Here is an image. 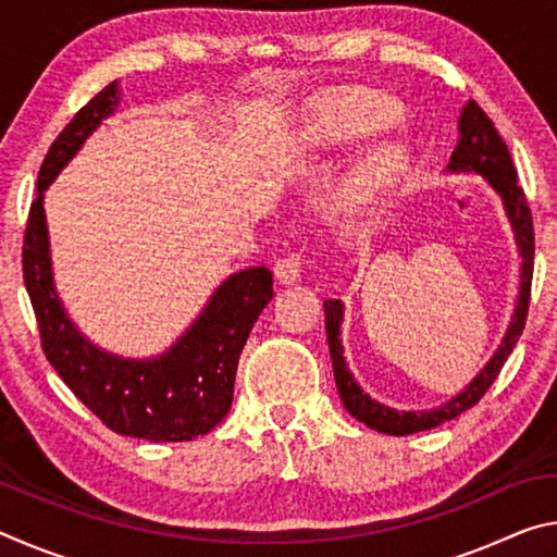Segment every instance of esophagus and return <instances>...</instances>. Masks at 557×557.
Wrapping results in <instances>:
<instances>
[{
	"instance_id": "obj_1",
	"label": "esophagus",
	"mask_w": 557,
	"mask_h": 557,
	"mask_svg": "<svg viewBox=\"0 0 557 557\" xmlns=\"http://www.w3.org/2000/svg\"><path fill=\"white\" fill-rule=\"evenodd\" d=\"M307 265V256L305 250H292V252H285L277 260L275 265V277L280 282H285V285H289V282H297L299 275H301V268Z\"/></svg>"
}]
</instances>
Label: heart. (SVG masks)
Masks as SVG:
<instances>
[{
	"mask_svg": "<svg viewBox=\"0 0 557 557\" xmlns=\"http://www.w3.org/2000/svg\"><path fill=\"white\" fill-rule=\"evenodd\" d=\"M338 120H342V129L346 132V137H361L385 125L391 120V110L381 100L354 96L344 100ZM405 164H408V154H405V149L398 143L375 145L363 154L351 176H348L344 186L346 201L356 206L375 201L398 182L400 174L405 172Z\"/></svg>",
	"mask_w": 557,
	"mask_h": 557,
	"instance_id": "obj_1",
	"label": "heart"
}]
</instances>
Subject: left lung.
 <instances>
[{
    "mask_svg": "<svg viewBox=\"0 0 557 557\" xmlns=\"http://www.w3.org/2000/svg\"><path fill=\"white\" fill-rule=\"evenodd\" d=\"M449 172H476L488 178L498 194H502L508 221L513 225L516 243L521 248L523 268H521V295H518V305L513 312V322L508 326L504 336V344L494 354L492 361L486 363V369L469 383L465 393H459L457 398H451L447 405H442L437 410L430 412H398L385 405L375 403L369 393L361 391V385L354 381L351 371L346 369L344 361V346L338 338V326L344 319V307L338 299H326L324 312H326V336H329V351H332L334 363V379L338 388V398H342L344 408L354 414L356 420H361L363 425L371 430L385 432V435H412V432L437 428L440 422L457 418L471 405H476L484 398V393L492 388L496 375L502 373L508 354L513 351L518 336L523 334L528 305H531V282H533V252H535V235H533V215L531 206L523 194V188L518 186L516 166L511 152H508L506 143L498 135L494 122L488 120L486 112L476 106L474 100L467 102V108L461 110L459 117V143L455 152L449 157Z\"/></svg>",
    "mask_w": 557,
    "mask_h": 557,
    "instance_id": "8db88e82",
    "label": "left lung"
}]
</instances>
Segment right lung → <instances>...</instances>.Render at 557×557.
Masks as SVG:
<instances>
[{
  "label": "right lung",
  "mask_w": 557,
  "mask_h": 557,
  "mask_svg": "<svg viewBox=\"0 0 557 557\" xmlns=\"http://www.w3.org/2000/svg\"><path fill=\"white\" fill-rule=\"evenodd\" d=\"M117 83L102 88L53 139L36 182L22 248L24 285L29 292L41 348L86 408L117 435L186 442L211 432L228 414L238 358L252 324L272 299V272L252 268L215 289L194 326L154 361H127L98 351L65 317L53 289L44 188L78 152L83 139L117 106Z\"/></svg>",
  "instance_id": "add662e5"
}]
</instances>
